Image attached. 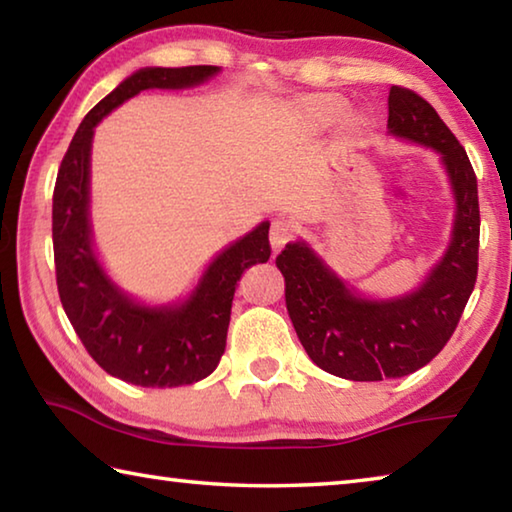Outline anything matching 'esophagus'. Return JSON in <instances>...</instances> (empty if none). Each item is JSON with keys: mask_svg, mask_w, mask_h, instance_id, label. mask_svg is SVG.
<instances>
[{"mask_svg": "<svg viewBox=\"0 0 512 512\" xmlns=\"http://www.w3.org/2000/svg\"><path fill=\"white\" fill-rule=\"evenodd\" d=\"M296 235V228L287 219H275L271 223V230H268V239H271L273 253H280V250L289 244V241Z\"/></svg>", "mask_w": 512, "mask_h": 512, "instance_id": "esophagus-1", "label": "esophagus"}]
</instances>
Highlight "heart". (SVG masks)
Here are the masks:
<instances>
[{"label":"heart","mask_w":512,"mask_h":512,"mask_svg":"<svg viewBox=\"0 0 512 512\" xmlns=\"http://www.w3.org/2000/svg\"><path fill=\"white\" fill-rule=\"evenodd\" d=\"M345 110H348V101L336 97V94H316V97L302 103L305 119L314 128L334 126L345 115Z\"/></svg>","instance_id":"obj_1"}]
</instances>
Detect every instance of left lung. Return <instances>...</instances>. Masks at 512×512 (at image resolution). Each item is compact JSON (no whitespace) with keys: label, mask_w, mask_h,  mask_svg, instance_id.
<instances>
[{"label":"left lung","mask_w":512,"mask_h":512,"mask_svg":"<svg viewBox=\"0 0 512 512\" xmlns=\"http://www.w3.org/2000/svg\"><path fill=\"white\" fill-rule=\"evenodd\" d=\"M388 128L443 155L456 196L449 250L411 296L357 298L305 244H289L275 264L287 282V309L309 359L352 381L397 379L436 357L452 339L479 271V192L461 142L429 101L402 85L388 92Z\"/></svg>","instance_id":"1"}]
</instances>
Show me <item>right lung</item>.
<instances>
[{
  "label": "right lung",
  "mask_w": 512,
  "mask_h": 512,
  "mask_svg": "<svg viewBox=\"0 0 512 512\" xmlns=\"http://www.w3.org/2000/svg\"><path fill=\"white\" fill-rule=\"evenodd\" d=\"M216 72L214 65L146 67L128 76L85 115L56 176L51 232L60 302L90 357L108 375L135 386L194 384L219 366L237 282L246 268L271 257L268 223L225 248L183 305H135L108 280L92 253L88 187L94 126L142 90L189 88Z\"/></svg>",
  "instance_id": "add662e5"
}]
</instances>
